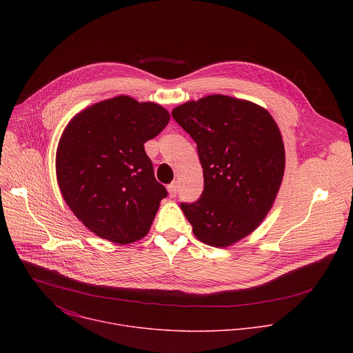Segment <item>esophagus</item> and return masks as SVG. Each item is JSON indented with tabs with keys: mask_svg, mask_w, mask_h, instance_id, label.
<instances>
[{
	"mask_svg": "<svg viewBox=\"0 0 353 353\" xmlns=\"http://www.w3.org/2000/svg\"><path fill=\"white\" fill-rule=\"evenodd\" d=\"M168 191H169V195L170 196H176L177 195V191H179V184L174 181L172 184L168 185Z\"/></svg>",
	"mask_w": 353,
	"mask_h": 353,
	"instance_id": "esophagus-1",
	"label": "esophagus"
}]
</instances>
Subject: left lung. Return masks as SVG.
<instances>
[{
  "label": "left lung",
  "instance_id": "8db88e82",
  "mask_svg": "<svg viewBox=\"0 0 353 353\" xmlns=\"http://www.w3.org/2000/svg\"><path fill=\"white\" fill-rule=\"evenodd\" d=\"M196 143L204 190L181 203L198 240L226 247L253 232L271 210L285 170L279 128L263 108L223 94L172 112Z\"/></svg>",
  "mask_w": 353,
  "mask_h": 353
}]
</instances>
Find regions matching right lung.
<instances>
[{
  "label": "right lung",
  "instance_id": "right-lung-1",
  "mask_svg": "<svg viewBox=\"0 0 353 353\" xmlns=\"http://www.w3.org/2000/svg\"><path fill=\"white\" fill-rule=\"evenodd\" d=\"M170 114L130 96L99 102L64 130L56 158L57 180L74 215L99 237L119 244L142 239L166 198L143 143Z\"/></svg>",
  "mask_w": 353,
  "mask_h": 353
}]
</instances>
